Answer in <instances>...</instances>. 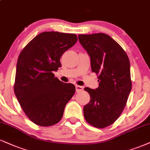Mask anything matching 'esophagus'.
<instances>
[{"instance_id":"esophagus-1","label":"esophagus","mask_w":150,"mask_h":150,"mask_svg":"<svg viewBox=\"0 0 150 150\" xmlns=\"http://www.w3.org/2000/svg\"><path fill=\"white\" fill-rule=\"evenodd\" d=\"M75 88H76V92H80L83 90V87L81 86H78V85H76Z\"/></svg>"}]
</instances>
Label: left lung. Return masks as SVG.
<instances>
[{"label": "left lung", "mask_w": 150, "mask_h": 150, "mask_svg": "<svg viewBox=\"0 0 150 150\" xmlns=\"http://www.w3.org/2000/svg\"><path fill=\"white\" fill-rule=\"evenodd\" d=\"M78 38L99 82L96 89L84 88L91 98L83 109L84 117L93 127L105 128L118 118L126 106L132 90L129 59L122 47L106 34L79 35Z\"/></svg>", "instance_id": "left-lung-1"}]
</instances>
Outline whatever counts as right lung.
Listing matches in <instances>:
<instances>
[{"instance_id": "add662e5", "label": "right lung", "mask_w": 150, "mask_h": 150, "mask_svg": "<svg viewBox=\"0 0 150 150\" xmlns=\"http://www.w3.org/2000/svg\"><path fill=\"white\" fill-rule=\"evenodd\" d=\"M77 41L75 34L44 32L28 43L18 56L15 96L29 119L39 126L55 125L62 119L75 86L54 77L60 57Z\"/></svg>"}]
</instances>
